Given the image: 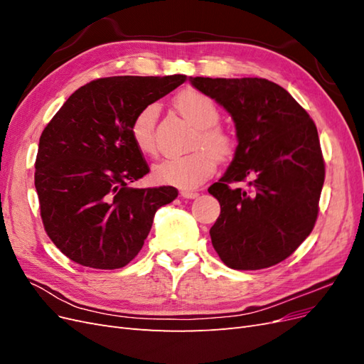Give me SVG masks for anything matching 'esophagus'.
<instances>
[{"label": "esophagus", "instance_id": "esophagus-1", "mask_svg": "<svg viewBox=\"0 0 364 364\" xmlns=\"http://www.w3.org/2000/svg\"><path fill=\"white\" fill-rule=\"evenodd\" d=\"M181 196L185 197V199H196V197L199 196V193L194 191V190H182Z\"/></svg>", "mask_w": 364, "mask_h": 364}]
</instances>
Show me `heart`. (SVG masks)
<instances>
[{"mask_svg":"<svg viewBox=\"0 0 364 364\" xmlns=\"http://www.w3.org/2000/svg\"><path fill=\"white\" fill-rule=\"evenodd\" d=\"M174 107L188 123L196 127L191 141L194 151L185 156L164 159L155 165V179L178 186V188H196L217 168V158L228 159L234 155L237 139L234 132L217 124L220 111L211 97L197 91L185 90L174 97ZM158 119V106L142 107L130 124V136L136 149L144 155H153L155 146V124Z\"/></svg>","mask_w":364,"mask_h":364,"instance_id":"1","label":"heart"}]
</instances>
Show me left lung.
I'll return each mask as SVG.
<instances>
[{
    "instance_id": "1",
    "label": "left lung",
    "mask_w": 364,
    "mask_h": 364,
    "mask_svg": "<svg viewBox=\"0 0 364 364\" xmlns=\"http://www.w3.org/2000/svg\"><path fill=\"white\" fill-rule=\"evenodd\" d=\"M234 118L238 146L208 191L220 203L209 230L228 267L259 270L289 258L311 234L325 161L311 117L282 86L258 77H191ZM245 181L246 189L230 187Z\"/></svg>"
}]
</instances>
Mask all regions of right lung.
<instances>
[{"label":"right lung","mask_w":364,"mask_h":364,"mask_svg":"<svg viewBox=\"0 0 364 364\" xmlns=\"http://www.w3.org/2000/svg\"><path fill=\"white\" fill-rule=\"evenodd\" d=\"M186 75H118L79 87L43 129L35 162L41 218L56 247L85 267L134 259L174 186L132 188L150 168L130 136L135 115Z\"/></svg>","instance_id":"obj_1"}]
</instances>
